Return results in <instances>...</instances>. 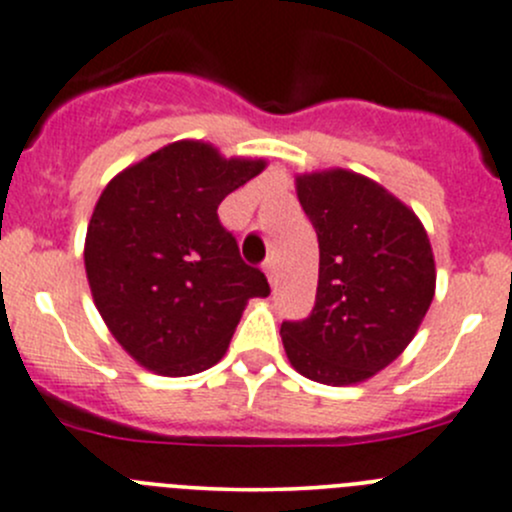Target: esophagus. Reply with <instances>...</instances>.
Wrapping results in <instances>:
<instances>
[{
	"instance_id": "34e87169",
	"label": "esophagus",
	"mask_w": 512,
	"mask_h": 512,
	"mask_svg": "<svg viewBox=\"0 0 512 512\" xmlns=\"http://www.w3.org/2000/svg\"><path fill=\"white\" fill-rule=\"evenodd\" d=\"M263 271H266L268 281H271V286H273V283H276V258L268 256L266 261H263Z\"/></svg>"
}]
</instances>
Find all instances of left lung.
<instances>
[{
  "mask_svg": "<svg viewBox=\"0 0 512 512\" xmlns=\"http://www.w3.org/2000/svg\"><path fill=\"white\" fill-rule=\"evenodd\" d=\"M318 236L316 303L283 321L291 366L326 386H353L396 361L435 293L433 249L423 224L376 181L346 169L296 179Z\"/></svg>",
  "mask_w": 512,
  "mask_h": 512,
  "instance_id": "obj_1",
  "label": "left lung"
}]
</instances>
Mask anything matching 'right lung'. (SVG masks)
Returning a JSON list of instances; mask_svg holds the SVG:
<instances>
[{"label": "right lung", "instance_id": "add662e5", "mask_svg": "<svg viewBox=\"0 0 512 512\" xmlns=\"http://www.w3.org/2000/svg\"><path fill=\"white\" fill-rule=\"evenodd\" d=\"M263 166L174 141L101 191L86 229V278L111 336L149 371L194 376L219 363L249 298L271 293L216 214Z\"/></svg>", "mask_w": 512, "mask_h": 512}]
</instances>
